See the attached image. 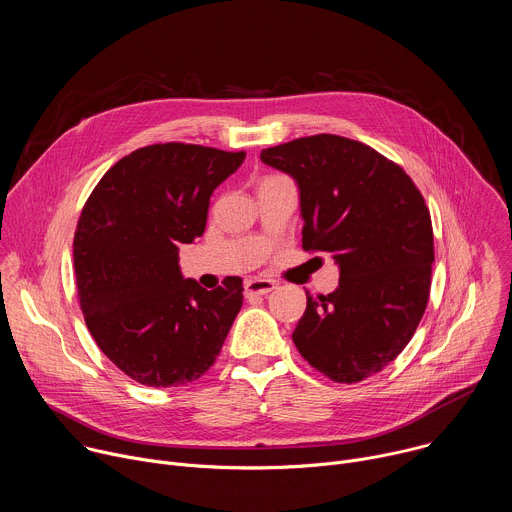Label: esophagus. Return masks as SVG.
Instances as JSON below:
<instances>
[{"label": "esophagus", "instance_id": "1", "mask_svg": "<svg viewBox=\"0 0 512 512\" xmlns=\"http://www.w3.org/2000/svg\"><path fill=\"white\" fill-rule=\"evenodd\" d=\"M277 287L275 281L271 279H259V277H251L245 281V298H253V296H267L269 291H273Z\"/></svg>", "mask_w": 512, "mask_h": 512}]
</instances>
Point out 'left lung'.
Here are the masks:
<instances>
[{
    "label": "left lung",
    "instance_id": "left-lung-1",
    "mask_svg": "<svg viewBox=\"0 0 512 512\" xmlns=\"http://www.w3.org/2000/svg\"><path fill=\"white\" fill-rule=\"evenodd\" d=\"M300 186L302 247L332 253L338 287L312 298L294 344L336 383L381 373L427 308L431 216L405 170L360 141L318 133L261 152Z\"/></svg>",
    "mask_w": 512,
    "mask_h": 512
}]
</instances>
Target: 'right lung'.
I'll list each match as a JSON object with an SVG mask.
<instances>
[{"instance_id":"obj_1","label":"right lung","mask_w":512,"mask_h":512,"mask_svg":"<svg viewBox=\"0 0 512 512\" xmlns=\"http://www.w3.org/2000/svg\"><path fill=\"white\" fill-rule=\"evenodd\" d=\"M245 152L168 141L105 172L75 231L77 296L105 356L148 387H184L221 352L243 306V279L212 291L184 279L180 243L202 237L210 194Z\"/></svg>"}]
</instances>
